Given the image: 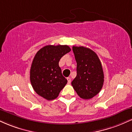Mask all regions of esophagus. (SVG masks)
Masks as SVG:
<instances>
[{
	"label": "esophagus",
	"instance_id": "1",
	"mask_svg": "<svg viewBox=\"0 0 132 132\" xmlns=\"http://www.w3.org/2000/svg\"><path fill=\"white\" fill-rule=\"evenodd\" d=\"M67 80H68V82L69 83V84H70L71 81V78H67Z\"/></svg>",
	"mask_w": 132,
	"mask_h": 132
}]
</instances>
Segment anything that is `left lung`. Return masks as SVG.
<instances>
[{"label":"left lung","mask_w":132,"mask_h":132,"mask_svg":"<svg viewBox=\"0 0 132 132\" xmlns=\"http://www.w3.org/2000/svg\"><path fill=\"white\" fill-rule=\"evenodd\" d=\"M77 63V76L71 82L82 99H90L101 91L104 81L102 66L94 51L84 46L72 47Z\"/></svg>","instance_id":"1"}]
</instances>
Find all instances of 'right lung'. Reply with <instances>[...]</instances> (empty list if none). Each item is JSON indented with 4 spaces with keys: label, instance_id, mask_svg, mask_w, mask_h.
I'll list each match as a JSON object with an SVG mask.
<instances>
[{
    "label": "right lung",
    "instance_id": "right-lung-1",
    "mask_svg": "<svg viewBox=\"0 0 132 132\" xmlns=\"http://www.w3.org/2000/svg\"><path fill=\"white\" fill-rule=\"evenodd\" d=\"M70 51L68 45H47L35 56L30 68V82L35 91L44 99H56L67 84L59 61Z\"/></svg>",
    "mask_w": 132,
    "mask_h": 132
}]
</instances>
